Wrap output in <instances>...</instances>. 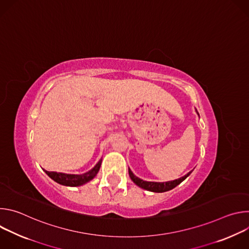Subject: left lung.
Returning <instances> with one entry per match:
<instances>
[{
	"instance_id": "8db88e82",
	"label": "left lung",
	"mask_w": 249,
	"mask_h": 249,
	"mask_svg": "<svg viewBox=\"0 0 249 249\" xmlns=\"http://www.w3.org/2000/svg\"><path fill=\"white\" fill-rule=\"evenodd\" d=\"M192 171H189L186 175L180 177L178 179H175V180H171V181H167V182H152V181H145L143 179L139 178L136 175H134V173L131 171V169L129 168V175L131 177L132 181L138 185L139 187L143 188L145 190L148 191H152V192H157V193H161V192H165L168 190L173 189L174 187H176L178 184H180L187 176H189V174Z\"/></svg>"
}]
</instances>
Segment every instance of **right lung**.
I'll return each instance as SVG.
<instances>
[{
  "label": "right lung",
  "instance_id": "obj_1",
  "mask_svg": "<svg viewBox=\"0 0 249 249\" xmlns=\"http://www.w3.org/2000/svg\"><path fill=\"white\" fill-rule=\"evenodd\" d=\"M101 160L95 164L93 168L89 170L86 173L83 174H67V173H62V172H56V171H45V173L50 177L51 179L56 181L57 183L65 186H81L83 184H86L87 182L90 181L93 177L97 174L99 171L100 165H101Z\"/></svg>",
  "mask_w": 249,
  "mask_h": 249
}]
</instances>
